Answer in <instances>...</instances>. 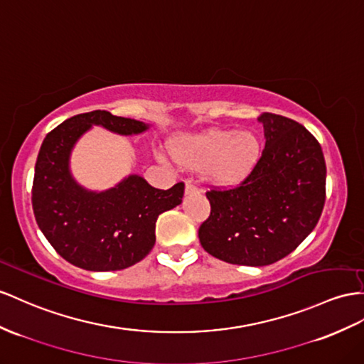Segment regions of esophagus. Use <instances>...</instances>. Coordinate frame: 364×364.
<instances>
[{
	"label": "esophagus",
	"mask_w": 364,
	"mask_h": 364,
	"mask_svg": "<svg viewBox=\"0 0 364 364\" xmlns=\"http://www.w3.org/2000/svg\"><path fill=\"white\" fill-rule=\"evenodd\" d=\"M184 192L186 193H193V192H198V189H197V186H195L192 181H188L186 183V186H184Z\"/></svg>",
	"instance_id": "1"
}]
</instances>
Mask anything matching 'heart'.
I'll list each match as a JSON object with an SVG mask.
<instances>
[{
	"instance_id": "obj_1",
	"label": "heart",
	"mask_w": 364,
	"mask_h": 364,
	"mask_svg": "<svg viewBox=\"0 0 364 364\" xmlns=\"http://www.w3.org/2000/svg\"><path fill=\"white\" fill-rule=\"evenodd\" d=\"M171 151L178 163L203 169L209 183L234 186L254 172L263 146L258 135L249 130H208L176 139Z\"/></svg>"
}]
</instances>
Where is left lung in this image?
Segmentation results:
<instances>
[{
  "label": "left lung",
  "mask_w": 364,
  "mask_h": 364,
  "mask_svg": "<svg viewBox=\"0 0 364 364\" xmlns=\"http://www.w3.org/2000/svg\"><path fill=\"white\" fill-rule=\"evenodd\" d=\"M264 129L262 158L238 188L210 191V215L198 230L208 254L230 264L267 266L300 246L326 200L321 146L304 126L275 114Z\"/></svg>",
  "instance_id": "1"
}]
</instances>
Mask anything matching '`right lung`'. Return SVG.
Returning <instances> with one entry per match:
<instances>
[{"mask_svg":"<svg viewBox=\"0 0 364 364\" xmlns=\"http://www.w3.org/2000/svg\"><path fill=\"white\" fill-rule=\"evenodd\" d=\"M92 126L126 136L151 127L106 110L80 114L55 127L36 158L33 213L44 237L66 262L93 272L121 271L151 252L156 220L181 204L184 184L161 191L130 173L110 189H86L73 178L70 155Z\"/></svg>","mask_w":364,"mask_h":364,"instance_id":"obj_1","label":"right lung"}]
</instances>
